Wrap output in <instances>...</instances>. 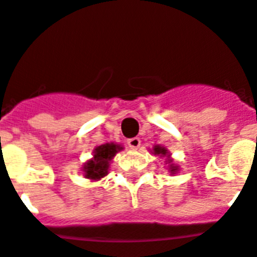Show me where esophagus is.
<instances>
[{"instance_id": "obj_1", "label": "esophagus", "mask_w": 257, "mask_h": 257, "mask_svg": "<svg viewBox=\"0 0 257 257\" xmlns=\"http://www.w3.org/2000/svg\"><path fill=\"white\" fill-rule=\"evenodd\" d=\"M126 144H128V146L131 149H139L140 145H141V140L139 139V137H135V139H131L126 141Z\"/></svg>"}]
</instances>
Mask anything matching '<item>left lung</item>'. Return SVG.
Wrapping results in <instances>:
<instances>
[{"label":"left lung","mask_w":257,"mask_h":257,"mask_svg":"<svg viewBox=\"0 0 257 257\" xmlns=\"http://www.w3.org/2000/svg\"><path fill=\"white\" fill-rule=\"evenodd\" d=\"M152 153L154 155H158L159 158H166L165 161V165H169V171L171 175H174V174H176V172L179 171V166L176 165V163H174V159L171 158V153L167 150V149L165 148V146L162 145H154L153 146V150Z\"/></svg>","instance_id":"left-lung-1"}]
</instances>
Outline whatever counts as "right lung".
Masks as SVG:
<instances>
[{
	"label": "right lung",
	"mask_w": 257,
	"mask_h": 257,
	"mask_svg": "<svg viewBox=\"0 0 257 257\" xmlns=\"http://www.w3.org/2000/svg\"><path fill=\"white\" fill-rule=\"evenodd\" d=\"M122 146L115 142H107L100 146H96L92 152V158L82 165V174L90 180H100L108 175L109 163L118 152H121Z\"/></svg>",
	"instance_id": "obj_1"
}]
</instances>
